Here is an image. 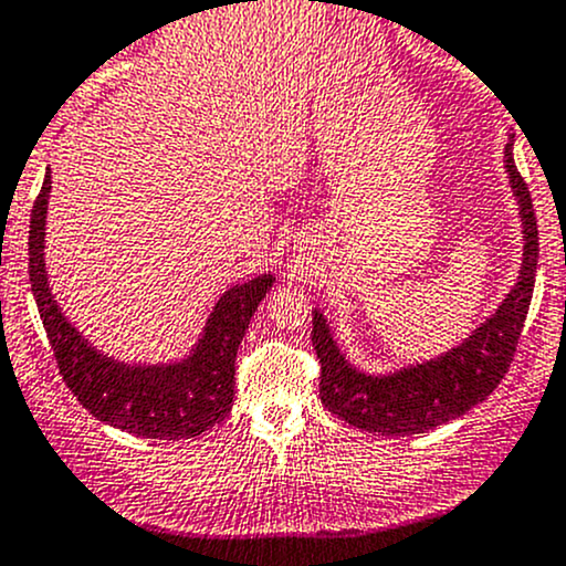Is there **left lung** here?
Instances as JSON below:
<instances>
[{
    "label": "left lung",
    "mask_w": 566,
    "mask_h": 566,
    "mask_svg": "<svg viewBox=\"0 0 566 566\" xmlns=\"http://www.w3.org/2000/svg\"><path fill=\"white\" fill-rule=\"evenodd\" d=\"M504 167L521 205L526 240L524 264L518 283L494 318L485 321L467 343L434 361L416 364L388 378H369L345 361L321 313L313 315V348L321 361V402L345 423L382 434H421L464 416L467 410L489 399V394L502 382L524 329L539 256L532 193L513 161V145L504 148Z\"/></svg>",
    "instance_id": "left-lung-1"
}]
</instances>
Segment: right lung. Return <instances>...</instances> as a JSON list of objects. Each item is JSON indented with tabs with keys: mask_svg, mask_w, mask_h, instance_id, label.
Returning <instances> with one entry per match:
<instances>
[{
	"mask_svg": "<svg viewBox=\"0 0 566 566\" xmlns=\"http://www.w3.org/2000/svg\"><path fill=\"white\" fill-rule=\"evenodd\" d=\"M48 193L51 175L42 180L29 223V281L66 388L91 416L137 437L184 440L221 423L232 410L237 348L259 302L272 289V275L253 277L227 291L212 310L197 350L186 361L169 367H129L113 361L81 337L48 289L42 259Z\"/></svg>",
	"mask_w": 566,
	"mask_h": 566,
	"instance_id": "1",
	"label": "right lung"
}]
</instances>
